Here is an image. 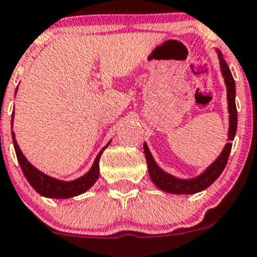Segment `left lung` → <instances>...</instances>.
<instances>
[{
    "label": "left lung",
    "mask_w": 257,
    "mask_h": 257,
    "mask_svg": "<svg viewBox=\"0 0 257 257\" xmlns=\"http://www.w3.org/2000/svg\"><path fill=\"white\" fill-rule=\"evenodd\" d=\"M219 63H220L221 74L224 76V81L226 85V95H227V111H229V131H227V144L221 151L219 157L211 163L209 167L203 172L200 176L195 177L192 179H181L177 177L168 174L163 169L157 166V163L153 160L147 145L144 144L145 156H146L148 173H150L151 179L155 183L156 187L160 188L161 190L172 194H194V193L202 192L207 189L209 186L216 181L221 172L225 168L227 158H229L230 151H231V141L234 140L235 134H236L237 127V111L236 104H235V81L231 75L229 67H227L225 59L220 50H218Z\"/></svg>",
    "instance_id": "8db88e82"
}]
</instances>
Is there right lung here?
<instances>
[{"instance_id": "add662e5", "label": "right lung", "mask_w": 257, "mask_h": 257, "mask_svg": "<svg viewBox=\"0 0 257 257\" xmlns=\"http://www.w3.org/2000/svg\"><path fill=\"white\" fill-rule=\"evenodd\" d=\"M12 122H13V113H12ZM12 140H13V146H15L16 155H17V160L20 162L21 169H22L23 174L27 178V181L30 182V184L33 187V189L37 193H39L41 195L47 198H55V199H68V198L75 197V195L83 194L84 192L94 186L95 182L99 178V161L100 156L102 155V151L105 150L109 144L106 145L101 151L99 152V155L96 156L94 161V165L91 166L90 171L88 173L84 174L83 177L78 179H74V181H60V179L52 178V177L47 176L43 172H41L39 169L31 165L27 161V158L25 157V155L21 151L20 146L17 145L16 141L15 132L12 131Z\"/></svg>"}]
</instances>
